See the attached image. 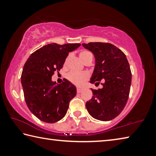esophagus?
I'll list each match as a JSON object with an SVG mask.
<instances>
[{
  "instance_id": "esophagus-1",
  "label": "esophagus",
  "mask_w": 156,
  "mask_h": 156,
  "mask_svg": "<svg viewBox=\"0 0 156 156\" xmlns=\"http://www.w3.org/2000/svg\"><path fill=\"white\" fill-rule=\"evenodd\" d=\"M83 89L82 88H79V87H77V93H81L82 91H83Z\"/></svg>"
}]
</instances>
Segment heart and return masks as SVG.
I'll use <instances>...</instances> for the list:
<instances>
[{
	"label": "heart",
	"mask_w": 156,
	"mask_h": 156,
	"mask_svg": "<svg viewBox=\"0 0 156 156\" xmlns=\"http://www.w3.org/2000/svg\"><path fill=\"white\" fill-rule=\"evenodd\" d=\"M80 58L84 62H86L89 60H92L93 58V55L91 53L87 51V50H83L80 52L79 54ZM69 60V56L66 58L65 60V64H67ZM67 80L73 84H76V85L80 86L81 84L84 83V82L86 80H87L88 78V74L85 72H82V73H78L75 72H71L68 73L67 76H66Z\"/></svg>",
	"instance_id": "heart-1"
}]
</instances>
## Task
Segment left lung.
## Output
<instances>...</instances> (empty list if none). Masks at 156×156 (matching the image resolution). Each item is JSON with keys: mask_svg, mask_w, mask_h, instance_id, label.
Returning <instances> with one entry per match:
<instances>
[{"mask_svg": "<svg viewBox=\"0 0 156 156\" xmlns=\"http://www.w3.org/2000/svg\"><path fill=\"white\" fill-rule=\"evenodd\" d=\"M83 46L93 53L96 59L90 83L103 82L102 89H91L94 96L86 102L87 109L97 120L114 119L125 108L130 91L131 72L126 55L107 43H83Z\"/></svg>", "mask_w": 156, "mask_h": 156, "instance_id": "obj_1", "label": "left lung"}]
</instances>
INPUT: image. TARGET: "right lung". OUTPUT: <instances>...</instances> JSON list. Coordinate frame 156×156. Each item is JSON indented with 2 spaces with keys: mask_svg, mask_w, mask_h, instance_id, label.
I'll return each mask as SVG.
<instances>
[{
  "mask_svg": "<svg viewBox=\"0 0 156 156\" xmlns=\"http://www.w3.org/2000/svg\"><path fill=\"white\" fill-rule=\"evenodd\" d=\"M80 43H51L36 50L25 63L21 75L25 102L29 109L41 121L56 122L67 113L76 88L67 79L56 84L51 80L55 71L63 67L69 52Z\"/></svg>",
  "mask_w": 156,
  "mask_h": 156,
  "instance_id": "add662e5",
  "label": "right lung"
}]
</instances>
